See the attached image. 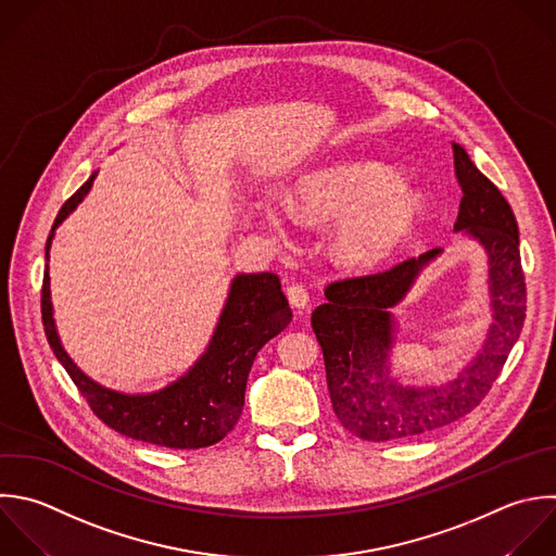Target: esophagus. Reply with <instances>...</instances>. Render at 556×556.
<instances>
[{
  "label": "esophagus",
  "mask_w": 556,
  "mask_h": 556,
  "mask_svg": "<svg viewBox=\"0 0 556 556\" xmlns=\"http://www.w3.org/2000/svg\"><path fill=\"white\" fill-rule=\"evenodd\" d=\"M287 298H289V304H291L293 308H298L300 313L308 306V291H306L302 285H298V282H293V285L287 287Z\"/></svg>",
  "instance_id": "34e87169"
}]
</instances>
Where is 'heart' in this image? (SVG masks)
<instances>
[{
	"mask_svg": "<svg viewBox=\"0 0 556 556\" xmlns=\"http://www.w3.org/2000/svg\"><path fill=\"white\" fill-rule=\"evenodd\" d=\"M289 206L304 222H334L330 250L348 269H371L389 261L426 213L424 193L376 161L334 163L302 176ZM265 222L278 235L285 230L276 211H267Z\"/></svg>",
	"mask_w": 556,
	"mask_h": 556,
	"instance_id": "heart-1",
	"label": "heart"
}]
</instances>
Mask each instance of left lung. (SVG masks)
I'll list each match as a JSON object with an SVG mask.
<instances>
[{
	"label": "left lung",
	"mask_w": 556,
	"mask_h": 556,
	"mask_svg": "<svg viewBox=\"0 0 556 556\" xmlns=\"http://www.w3.org/2000/svg\"><path fill=\"white\" fill-rule=\"evenodd\" d=\"M452 152L463 191L454 232L473 239L486 254L491 324L476 356L454 380L441 384H406L391 367L397 334L393 306L441 248L380 274L328 285L326 304L311 315L332 410L343 428L365 441L428 434L471 413L500 376L523 326L526 285L515 215L458 143H452Z\"/></svg>",
	"instance_id": "8db88e82"
}]
</instances>
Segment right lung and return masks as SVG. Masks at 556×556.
I'll return each mask as SVG.
<instances>
[{
  "instance_id": "add662e5",
  "label": "right lung",
  "mask_w": 556,
  "mask_h": 556,
  "mask_svg": "<svg viewBox=\"0 0 556 556\" xmlns=\"http://www.w3.org/2000/svg\"><path fill=\"white\" fill-rule=\"evenodd\" d=\"M98 172L63 204L46 245L41 313L48 341L93 413L113 430L154 445L198 450L222 441L239 421L245 384L258 350L280 334L293 313L271 271L237 274L213 337L202 356L178 380L152 393H124L87 376L67 354L52 306L50 250L56 228L78 208L93 187Z\"/></svg>"
}]
</instances>
